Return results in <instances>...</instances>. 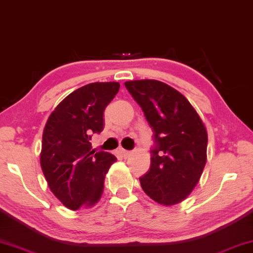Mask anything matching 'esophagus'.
I'll return each mask as SVG.
<instances>
[{"mask_svg": "<svg viewBox=\"0 0 253 253\" xmlns=\"http://www.w3.org/2000/svg\"><path fill=\"white\" fill-rule=\"evenodd\" d=\"M120 152H121V154H122V155H123V157H126H126H129V156L131 155V152H130V151H126V149L121 148Z\"/></svg>", "mask_w": 253, "mask_h": 253, "instance_id": "1", "label": "esophagus"}]
</instances>
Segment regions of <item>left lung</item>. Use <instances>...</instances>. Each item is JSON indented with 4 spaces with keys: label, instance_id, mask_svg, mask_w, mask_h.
<instances>
[{
    "label": "left lung",
    "instance_id": "left-lung-1",
    "mask_svg": "<svg viewBox=\"0 0 253 253\" xmlns=\"http://www.w3.org/2000/svg\"><path fill=\"white\" fill-rule=\"evenodd\" d=\"M154 131L151 167L139 178L155 202H181L199 182L207 163L208 133L190 102L168 84L156 80L126 82Z\"/></svg>",
    "mask_w": 253,
    "mask_h": 253
}]
</instances>
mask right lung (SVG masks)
<instances>
[{
    "label": "right lung",
    "instance_id": "1",
    "mask_svg": "<svg viewBox=\"0 0 253 253\" xmlns=\"http://www.w3.org/2000/svg\"><path fill=\"white\" fill-rule=\"evenodd\" d=\"M118 82L86 84L68 94L51 113L42 137L40 161L54 196L71 210L90 208L100 200L105 175L116 161L91 149V137L104 129V111Z\"/></svg>",
    "mask_w": 253,
    "mask_h": 253
}]
</instances>
